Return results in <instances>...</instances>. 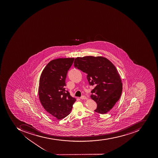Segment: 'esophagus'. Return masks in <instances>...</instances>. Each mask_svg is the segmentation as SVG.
Segmentation results:
<instances>
[{
	"instance_id": "obj_1",
	"label": "esophagus",
	"mask_w": 158,
	"mask_h": 158,
	"mask_svg": "<svg viewBox=\"0 0 158 158\" xmlns=\"http://www.w3.org/2000/svg\"><path fill=\"white\" fill-rule=\"evenodd\" d=\"M80 98H81L82 100H85V99H87V98L86 97V96H82Z\"/></svg>"
}]
</instances>
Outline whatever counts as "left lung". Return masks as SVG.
<instances>
[{
  "mask_svg": "<svg viewBox=\"0 0 158 158\" xmlns=\"http://www.w3.org/2000/svg\"><path fill=\"white\" fill-rule=\"evenodd\" d=\"M74 66L86 73L91 90V98L97 104L95 112L104 114L113 108L122 91V83L117 69L109 60L102 56L75 58Z\"/></svg>",
  "mask_w": 158,
  "mask_h": 158,
  "instance_id": "8db88e82",
  "label": "left lung"
}]
</instances>
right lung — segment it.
<instances>
[{
  "instance_id": "obj_1",
  "label": "right lung",
  "mask_w": 158,
  "mask_h": 158,
  "mask_svg": "<svg viewBox=\"0 0 158 158\" xmlns=\"http://www.w3.org/2000/svg\"><path fill=\"white\" fill-rule=\"evenodd\" d=\"M74 58H57L44 68L40 79L39 95L43 106L50 116L58 119L70 114L76 101L65 90L66 76Z\"/></svg>"
}]
</instances>
